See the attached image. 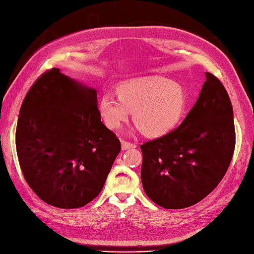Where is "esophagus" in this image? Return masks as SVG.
<instances>
[{
  "instance_id": "esophagus-1",
  "label": "esophagus",
  "mask_w": 254,
  "mask_h": 254,
  "mask_svg": "<svg viewBox=\"0 0 254 254\" xmlns=\"http://www.w3.org/2000/svg\"><path fill=\"white\" fill-rule=\"evenodd\" d=\"M136 147V144L134 143H130V141H127V140H123L122 141V148L123 150H127V149H132Z\"/></svg>"
}]
</instances>
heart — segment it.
<instances>
[{
  "mask_svg": "<svg viewBox=\"0 0 254 254\" xmlns=\"http://www.w3.org/2000/svg\"><path fill=\"white\" fill-rule=\"evenodd\" d=\"M117 96L106 93L99 100L106 126L119 129L132 113L137 127L149 137H162L175 129L189 101L181 83L163 77L124 82L117 87Z\"/></svg>",
  "mask_w": 254,
  "mask_h": 254,
  "instance_id": "1",
  "label": "heart"
}]
</instances>
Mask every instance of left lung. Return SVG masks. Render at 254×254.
I'll return each mask as SVG.
<instances>
[{
	"label": "left lung",
	"instance_id": "obj_1",
	"mask_svg": "<svg viewBox=\"0 0 254 254\" xmlns=\"http://www.w3.org/2000/svg\"><path fill=\"white\" fill-rule=\"evenodd\" d=\"M235 147L233 108L215 75L206 72L198 99L176 129L140 145L141 183L164 208L202 201L223 179Z\"/></svg>",
	"mask_w": 254,
	"mask_h": 254
}]
</instances>
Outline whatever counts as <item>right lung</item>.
I'll return each mask as SVG.
<instances>
[{
    "mask_svg": "<svg viewBox=\"0 0 254 254\" xmlns=\"http://www.w3.org/2000/svg\"><path fill=\"white\" fill-rule=\"evenodd\" d=\"M96 89L46 71L22 102L15 131L26 183L49 205L77 208L101 192L120 141L101 122Z\"/></svg>",
    "mask_w": 254,
    "mask_h": 254,
    "instance_id": "right-lung-1",
    "label": "right lung"
}]
</instances>
